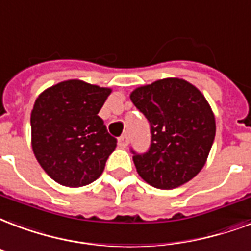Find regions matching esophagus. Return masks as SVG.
Returning a JSON list of instances; mask_svg holds the SVG:
<instances>
[{"label":"esophagus","instance_id":"34e87169","mask_svg":"<svg viewBox=\"0 0 251 251\" xmlns=\"http://www.w3.org/2000/svg\"><path fill=\"white\" fill-rule=\"evenodd\" d=\"M127 143H129V135L127 134H124V135H121L118 138V145H120V147H126Z\"/></svg>","mask_w":251,"mask_h":251}]
</instances>
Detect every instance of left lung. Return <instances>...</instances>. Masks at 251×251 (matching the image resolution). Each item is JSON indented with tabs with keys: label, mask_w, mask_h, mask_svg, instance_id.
<instances>
[{
	"label": "left lung",
	"mask_w": 251,
	"mask_h": 251,
	"mask_svg": "<svg viewBox=\"0 0 251 251\" xmlns=\"http://www.w3.org/2000/svg\"><path fill=\"white\" fill-rule=\"evenodd\" d=\"M130 99L150 124L149 150H130L139 176L160 189L196 176L216 135L215 116L201 92L185 80L163 79L137 88Z\"/></svg>",
	"instance_id": "left-lung-1"
}]
</instances>
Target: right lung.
<instances>
[{
  "instance_id": "right-lung-1",
  "label": "right lung",
  "mask_w": 251,
  "mask_h": 251,
  "mask_svg": "<svg viewBox=\"0 0 251 251\" xmlns=\"http://www.w3.org/2000/svg\"><path fill=\"white\" fill-rule=\"evenodd\" d=\"M109 88L68 80L46 89L31 112L32 151L50 177L83 187L100 176L117 139L99 117Z\"/></svg>"
}]
</instances>
